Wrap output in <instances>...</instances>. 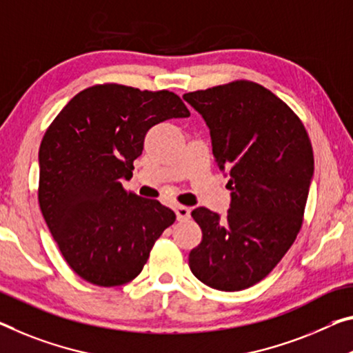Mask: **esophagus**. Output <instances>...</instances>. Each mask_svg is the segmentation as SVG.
I'll use <instances>...</instances> for the list:
<instances>
[{
	"mask_svg": "<svg viewBox=\"0 0 353 353\" xmlns=\"http://www.w3.org/2000/svg\"><path fill=\"white\" fill-rule=\"evenodd\" d=\"M175 213H176L178 221H186V219L191 218V208L184 207V205H176Z\"/></svg>",
	"mask_w": 353,
	"mask_h": 353,
	"instance_id": "esophagus-1",
	"label": "esophagus"
}]
</instances>
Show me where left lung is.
I'll return each mask as SVG.
<instances>
[{
    "mask_svg": "<svg viewBox=\"0 0 353 353\" xmlns=\"http://www.w3.org/2000/svg\"><path fill=\"white\" fill-rule=\"evenodd\" d=\"M183 97L207 121L232 191L225 219L203 207L191 213L202 241L189 252V268L213 289H248L273 271L301 229L314 173L311 140L296 113L251 80Z\"/></svg>",
    "mask_w": 353,
    "mask_h": 353,
    "instance_id": "obj_1",
    "label": "left lung"
}]
</instances>
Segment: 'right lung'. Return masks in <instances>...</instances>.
<instances>
[{"instance_id":"1","label":"right lung","mask_w":353,"mask_h":353,"mask_svg":"<svg viewBox=\"0 0 353 353\" xmlns=\"http://www.w3.org/2000/svg\"><path fill=\"white\" fill-rule=\"evenodd\" d=\"M191 115L169 90L99 83L75 94L42 137L37 199L68 265L101 287L137 278L175 213L123 188L150 128Z\"/></svg>"}]
</instances>
